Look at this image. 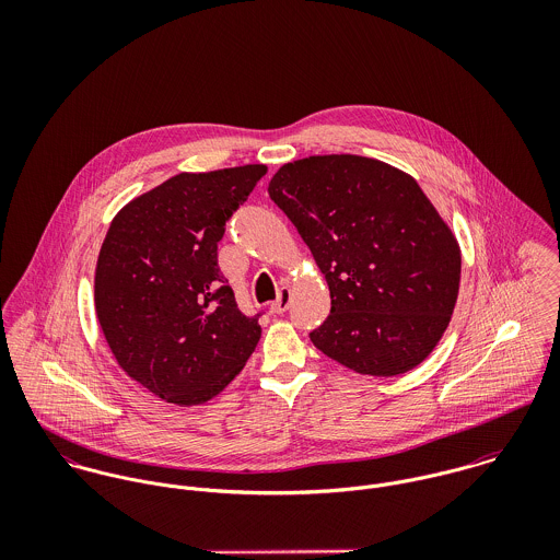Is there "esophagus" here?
<instances>
[{"label": "esophagus", "instance_id": "esophagus-1", "mask_svg": "<svg viewBox=\"0 0 560 560\" xmlns=\"http://www.w3.org/2000/svg\"><path fill=\"white\" fill-rule=\"evenodd\" d=\"M291 300H293L291 289H280L278 300H276V302H271V313H276V315L287 313V311H289V306H291Z\"/></svg>", "mask_w": 560, "mask_h": 560}]
</instances>
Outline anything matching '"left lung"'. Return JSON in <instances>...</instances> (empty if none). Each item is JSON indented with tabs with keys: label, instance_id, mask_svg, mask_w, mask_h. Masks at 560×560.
<instances>
[{
	"label": "left lung",
	"instance_id": "obj_1",
	"mask_svg": "<svg viewBox=\"0 0 560 560\" xmlns=\"http://www.w3.org/2000/svg\"><path fill=\"white\" fill-rule=\"evenodd\" d=\"M267 191L329 289L313 345L360 375L418 366L446 331L462 280L457 237L420 185L384 161L315 155L284 163Z\"/></svg>",
	"mask_w": 560,
	"mask_h": 560
}]
</instances>
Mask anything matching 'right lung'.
I'll return each instance as SVG.
<instances>
[{
  "mask_svg": "<svg viewBox=\"0 0 560 560\" xmlns=\"http://www.w3.org/2000/svg\"><path fill=\"white\" fill-rule=\"evenodd\" d=\"M249 163L180 172L125 205L94 271V308L118 366L155 397L189 407L218 397L260 338L218 267L229 218L265 176Z\"/></svg>",
  "mask_w": 560,
  "mask_h": 560,
  "instance_id": "add662e5",
  "label": "right lung"
}]
</instances>
